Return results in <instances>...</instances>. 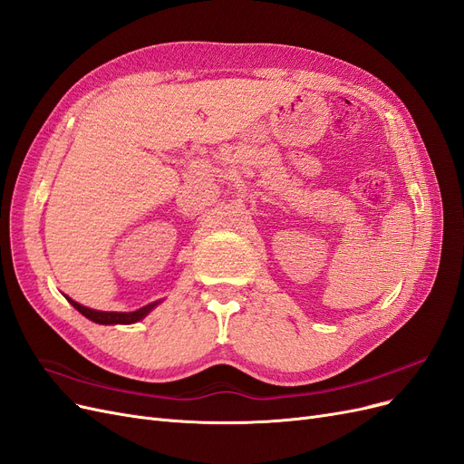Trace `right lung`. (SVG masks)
<instances>
[{
	"mask_svg": "<svg viewBox=\"0 0 464 464\" xmlns=\"http://www.w3.org/2000/svg\"><path fill=\"white\" fill-rule=\"evenodd\" d=\"M67 301L78 313H82L86 318H90V321L95 323V324H134V323H140L141 318H146L159 305V303H161V299H159V301L150 303V305H146V307L130 311V313H117V311H95V309L84 307L71 297H67Z\"/></svg>",
	"mask_w": 464,
	"mask_h": 464,
	"instance_id": "1",
	"label": "right lung"
}]
</instances>
